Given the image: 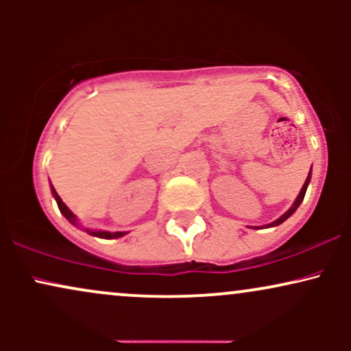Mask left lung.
<instances>
[{
	"instance_id": "left-lung-1",
	"label": "left lung",
	"mask_w": 351,
	"mask_h": 351,
	"mask_svg": "<svg viewBox=\"0 0 351 351\" xmlns=\"http://www.w3.org/2000/svg\"><path fill=\"white\" fill-rule=\"evenodd\" d=\"M310 180H312V170L308 171V176H307V180H305V183H304V186H302V189H300V193H299V196H297L295 198V201H293V204L291 208L287 209V211L284 213V215H282L280 217H277L276 221H272V223H269V224H265V226H261V228H276V226H279V224H282L284 223L285 219H289V217H291L293 213L297 211V208L300 206V203L302 201H304V196H305V191H307V188H308V184H310Z\"/></svg>"
}]
</instances>
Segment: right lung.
<instances>
[{"mask_svg": "<svg viewBox=\"0 0 351 351\" xmlns=\"http://www.w3.org/2000/svg\"><path fill=\"white\" fill-rule=\"evenodd\" d=\"M51 193H52V196H54L56 203H58V206H59V211L62 213V216L66 217L67 221H69V223L72 224V226L79 228V226H80V223H79L77 216H75L74 213H72L71 209L67 208L66 204H64V201L60 199V196L58 195V191H56V189H54V186H52V184H51ZM82 229H84V231L87 232V234H90V236H95V237H100V239H117V237H122V236L127 234V232H122V231L110 232V231H100V229H88V228H82Z\"/></svg>", "mask_w": 351, "mask_h": 351, "instance_id": "add662e5", "label": "right lung"}]
</instances>
